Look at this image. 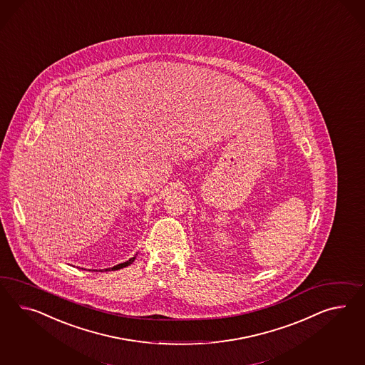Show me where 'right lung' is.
Returning <instances> with one entry per match:
<instances>
[{"label":"right lung","instance_id":"1","mask_svg":"<svg viewBox=\"0 0 365 365\" xmlns=\"http://www.w3.org/2000/svg\"><path fill=\"white\" fill-rule=\"evenodd\" d=\"M134 260H135V257H131V259H128V262H125V263H120V264H117V266H114L113 268H106L105 271H110V269H113V271H114V269H119V268H123V267L130 266V264H131Z\"/></svg>","mask_w":365,"mask_h":365}]
</instances>
